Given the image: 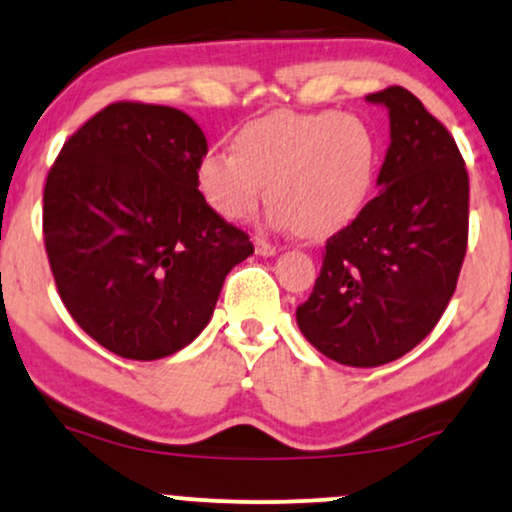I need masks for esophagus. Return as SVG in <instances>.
Masks as SVG:
<instances>
[{
  "label": "esophagus",
  "instance_id": "esophagus-1",
  "mask_svg": "<svg viewBox=\"0 0 512 512\" xmlns=\"http://www.w3.org/2000/svg\"><path fill=\"white\" fill-rule=\"evenodd\" d=\"M254 249H256L258 256H275V254H278V246H273V244L266 242V239H261V237L254 239Z\"/></svg>",
  "mask_w": 512,
  "mask_h": 512
}]
</instances>
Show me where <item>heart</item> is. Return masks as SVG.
I'll return each mask as SVG.
<instances>
[{
  "label": "heart",
  "mask_w": 512,
  "mask_h": 512,
  "mask_svg": "<svg viewBox=\"0 0 512 512\" xmlns=\"http://www.w3.org/2000/svg\"><path fill=\"white\" fill-rule=\"evenodd\" d=\"M232 148L196 165L198 194L227 222L254 215L266 186L275 227L326 239L357 218L374 184V134L354 114H268L239 129Z\"/></svg>",
  "instance_id": "1"
}]
</instances>
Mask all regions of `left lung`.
Wrapping results in <instances>:
<instances>
[{"label":"left lung","instance_id":"8db88e82","mask_svg":"<svg viewBox=\"0 0 512 512\" xmlns=\"http://www.w3.org/2000/svg\"><path fill=\"white\" fill-rule=\"evenodd\" d=\"M366 100L390 117L378 194L328 239L297 309L318 352L359 369L395 362L434 330L458 285L470 220V179L446 126L400 86Z\"/></svg>","mask_w":512,"mask_h":512}]
</instances>
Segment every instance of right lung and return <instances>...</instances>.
<instances>
[{
  "label": "right lung",
  "mask_w": 512,
  "mask_h": 512,
  "mask_svg": "<svg viewBox=\"0 0 512 512\" xmlns=\"http://www.w3.org/2000/svg\"><path fill=\"white\" fill-rule=\"evenodd\" d=\"M208 141L189 114L114 102L54 160L42 232L71 318L124 359L153 362L208 326L249 234L208 208L196 165Z\"/></svg>",
  "instance_id": "add662e5"
}]
</instances>
